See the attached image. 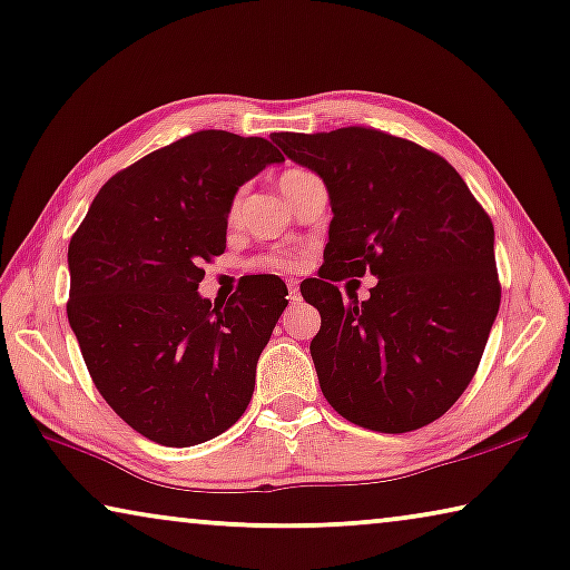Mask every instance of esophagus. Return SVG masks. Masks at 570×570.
<instances>
[{"instance_id":"obj_1","label":"esophagus","mask_w":570,"mask_h":570,"mask_svg":"<svg viewBox=\"0 0 570 570\" xmlns=\"http://www.w3.org/2000/svg\"><path fill=\"white\" fill-rule=\"evenodd\" d=\"M286 286H288V294H292V302H299V282H296V278H288Z\"/></svg>"}]
</instances>
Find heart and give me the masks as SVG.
<instances>
[{
    "label": "heart",
    "instance_id": "b5f03b06",
    "mask_svg": "<svg viewBox=\"0 0 570 570\" xmlns=\"http://www.w3.org/2000/svg\"><path fill=\"white\" fill-rule=\"evenodd\" d=\"M307 174L309 171H304V168H288V171H284V176H282V189L292 181H296V178H302ZM235 207H237V199L233 202L230 215L235 212ZM296 266H299V256H294V253H266V256H256L248 261V268H253V271H288Z\"/></svg>",
    "mask_w": 570,
    "mask_h": 570
}]
</instances>
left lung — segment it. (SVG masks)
<instances>
[{
	"label": "left lung",
	"instance_id": "8db88e82",
	"mask_svg": "<svg viewBox=\"0 0 570 570\" xmlns=\"http://www.w3.org/2000/svg\"><path fill=\"white\" fill-rule=\"evenodd\" d=\"M271 138L322 176L333 204L320 278L302 284L322 317L309 345L322 394L389 435L443 417L502 302L487 209L443 156L376 127ZM366 273L380 278L370 299L343 301L334 282Z\"/></svg>",
	"mask_w": 570,
	"mask_h": 570
}]
</instances>
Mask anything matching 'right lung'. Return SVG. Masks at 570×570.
<instances>
[{
  "label": "right lung",
  "instance_id": "add662e5",
  "mask_svg": "<svg viewBox=\"0 0 570 570\" xmlns=\"http://www.w3.org/2000/svg\"><path fill=\"white\" fill-rule=\"evenodd\" d=\"M284 160L266 138L199 130L117 171L68 243V322L105 402L142 438L207 443L243 417L286 307L278 276L199 296L237 186Z\"/></svg>",
  "mask_w": 570,
  "mask_h": 570
}]
</instances>
